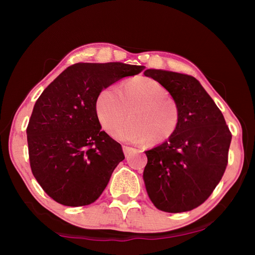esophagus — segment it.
Instances as JSON below:
<instances>
[{"mask_svg": "<svg viewBox=\"0 0 255 255\" xmlns=\"http://www.w3.org/2000/svg\"><path fill=\"white\" fill-rule=\"evenodd\" d=\"M123 149H124V153H125V155H126V156H127V155L130 154V152H131V150H132L133 148H132V147H130V146H126V145H124V146H123Z\"/></svg>", "mask_w": 255, "mask_h": 255, "instance_id": "obj_1", "label": "esophagus"}]
</instances>
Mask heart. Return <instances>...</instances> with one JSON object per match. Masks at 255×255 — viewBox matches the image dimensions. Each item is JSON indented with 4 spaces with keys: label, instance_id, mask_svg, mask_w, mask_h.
<instances>
[{
    "label": "heart",
    "instance_id": "heart-1",
    "mask_svg": "<svg viewBox=\"0 0 255 255\" xmlns=\"http://www.w3.org/2000/svg\"><path fill=\"white\" fill-rule=\"evenodd\" d=\"M169 91L155 80L135 77L99 93L96 110L99 122L112 133L128 115L130 120L120 126L115 137L126 143L152 145L164 143L174 135L180 123V108ZM131 114H128V110Z\"/></svg>",
    "mask_w": 255,
    "mask_h": 255
}]
</instances>
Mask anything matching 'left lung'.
<instances>
[{
  "instance_id": "1",
  "label": "left lung",
  "mask_w": 255,
  "mask_h": 255,
  "mask_svg": "<svg viewBox=\"0 0 255 255\" xmlns=\"http://www.w3.org/2000/svg\"><path fill=\"white\" fill-rule=\"evenodd\" d=\"M144 74L161 83L180 108L174 135L145 152L146 191L159 210H192L222 180L232 133L222 111L195 77L162 70H146Z\"/></svg>"
}]
</instances>
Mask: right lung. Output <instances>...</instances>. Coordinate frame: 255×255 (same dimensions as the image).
Listing matches in <instances>:
<instances>
[{"instance_id": "add662e5", "label": "right lung", "mask_w": 255, "mask_h": 255, "mask_svg": "<svg viewBox=\"0 0 255 255\" xmlns=\"http://www.w3.org/2000/svg\"><path fill=\"white\" fill-rule=\"evenodd\" d=\"M144 68L77 63L38 98L27 127L29 161L33 176L51 199L81 207L101 196L125 155L122 145L101 130L97 98L103 89Z\"/></svg>"}]
</instances>
